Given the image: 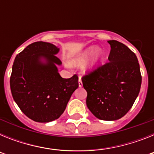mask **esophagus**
Returning a JSON list of instances; mask_svg holds the SVG:
<instances>
[{
  "mask_svg": "<svg viewBox=\"0 0 154 154\" xmlns=\"http://www.w3.org/2000/svg\"><path fill=\"white\" fill-rule=\"evenodd\" d=\"M79 87H82V79H81V77H79Z\"/></svg>",
  "mask_w": 154,
  "mask_h": 154,
  "instance_id": "34e87169",
  "label": "esophagus"
}]
</instances>
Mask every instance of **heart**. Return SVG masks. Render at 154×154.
Listing matches in <instances>:
<instances>
[{
  "mask_svg": "<svg viewBox=\"0 0 154 154\" xmlns=\"http://www.w3.org/2000/svg\"><path fill=\"white\" fill-rule=\"evenodd\" d=\"M95 48H96L95 46H90L85 50H84L82 52L79 54L75 58H73L72 63L75 65H78V66L84 65V64L86 63L87 61L89 60V57L92 54L93 55L91 57L90 60L87 63V67L89 68V69L92 68L94 65H96L99 61L101 60L102 57L103 55V51L100 48H96V50L94 49ZM94 50H95V51H94Z\"/></svg>",
  "mask_w": 154,
  "mask_h": 154,
  "instance_id": "obj_1",
  "label": "heart"
}]
</instances>
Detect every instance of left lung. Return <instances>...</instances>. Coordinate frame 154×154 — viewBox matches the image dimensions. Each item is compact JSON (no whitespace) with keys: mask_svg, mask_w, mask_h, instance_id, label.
Wrapping results in <instances>:
<instances>
[{"mask_svg":"<svg viewBox=\"0 0 154 154\" xmlns=\"http://www.w3.org/2000/svg\"><path fill=\"white\" fill-rule=\"evenodd\" d=\"M109 62L82 78L86 105L102 120H116L133 106L140 90L142 76L135 53L121 42L108 41Z\"/></svg>","mask_w":154,"mask_h":154,"instance_id":"obj_1","label":"left lung"}]
</instances>
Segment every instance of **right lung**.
I'll return each mask as SVG.
<instances>
[{"instance_id": "add662e5", "label": "right lung", "mask_w": 154, "mask_h": 154, "mask_svg": "<svg viewBox=\"0 0 154 154\" xmlns=\"http://www.w3.org/2000/svg\"><path fill=\"white\" fill-rule=\"evenodd\" d=\"M58 51L51 43L34 42L16 56L12 66L10 86L14 100L35 122L48 123L60 117L79 87L77 75L63 79L58 73L57 65H62L55 55Z\"/></svg>"}]
</instances>
